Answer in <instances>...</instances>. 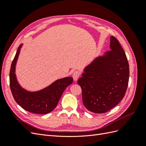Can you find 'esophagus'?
<instances>
[{
    "label": "esophagus",
    "mask_w": 146,
    "mask_h": 146,
    "mask_svg": "<svg viewBox=\"0 0 146 146\" xmlns=\"http://www.w3.org/2000/svg\"><path fill=\"white\" fill-rule=\"evenodd\" d=\"M80 72L78 71V70H76V71H74L72 74V77L74 78V80L75 81H77L78 80V78H79V77L80 76Z\"/></svg>",
    "instance_id": "34e87169"
}]
</instances>
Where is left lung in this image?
Returning <instances> with one entry per match:
<instances>
[{
	"instance_id": "1",
	"label": "left lung",
	"mask_w": 146,
	"mask_h": 146,
	"mask_svg": "<svg viewBox=\"0 0 146 146\" xmlns=\"http://www.w3.org/2000/svg\"><path fill=\"white\" fill-rule=\"evenodd\" d=\"M111 50L96 58L84 70L78 84L83 103L95 113H104L116 106L124 97L129 80V65L117 39L110 37Z\"/></svg>"
}]
</instances>
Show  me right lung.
<instances>
[{
	"label": "right lung",
	"mask_w": 146,
	"mask_h": 146,
	"mask_svg": "<svg viewBox=\"0 0 146 146\" xmlns=\"http://www.w3.org/2000/svg\"><path fill=\"white\" fill-rule=\"evenodd\" d=\"M22 44L17 48L10 72V86L16 103L24 110L35 114H47L56 107L64 91L73 82L72 77L57 80L48 87L39 91L31 92L22 88L17 83L15 75V66Z\"/></svg>",
	"instance_id": "add662e5"
}]
</instances>
